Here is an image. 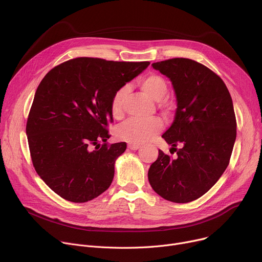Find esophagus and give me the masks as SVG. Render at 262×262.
<instances>
[{
	"mask_svg": "<svg viewBox=\"0 0 262 262\" xmlns=\"http://www.w3.org/2000/svg\"><path fill=\"white\" fill-rule=\"evenodd\" d=\"M127 147L130 149V150H137L141 147V144H135V143H130L127 145Z\"/></svg>",
	"mask_w": 262,
	"mask_h": 262,
	"instance_id": "1",
	"label": "esophagus"
}]
</instances>
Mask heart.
<instances>
[{
	"label": "heart",
	"mask_w": 262,
	"mask_h": 262,
	"mask_svg": "<svg viewBox=\"0 0 262 262\" xmlns=\"http://www.w3.org/2000/svg\"><path fill=\"white\" fill-rule=\"evenodd\" d=\"M140 88L155 100H162L168 93V83L158 73L147 74L139 81ZM128 93L127 86L118 88L111 99V112L114 117L120 118L123 115L124 101ZM166 106V105H165ZM163 121L154 117L150 119L132 118L116 127V136L119 140L129 143H143L152 138L163 129Z\"/></svg>",
	"instance_id": "obj_1"
}]
</instances>
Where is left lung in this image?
<instances>
[{
	"label": "left lung",
	"instance_id": "obj_1",
	"mask_svg": "<svg viewBox=\"0 0 262 262\" xmlns=\"http://www.w3.org/2000/svg\"><path fill=\"white\" fill-rule=\"evenodd\" d=\"M152 67L170 79L176 94L174 121L162 137L177 157L159 150L148 180L164 199L188 203L208 192L229 165L236 139L232 98L217 74L194 60L173 58Z\"/></svg>",
	"mask_w": 262,
	"mask_h": 262
}]
</instances>
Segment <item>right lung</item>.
<instances>
[{
  "mask_svg": "<svg viewBox=\"0 0 262 262\" xmlns=\"http://www.w3.org/2000/svg\"><path fill=\"white\" fill-rule=\"evenodd\" d=\"M149 64L81 57L54 67L40 82L26 133L37 174L63 199L83 203L108 189L126 149L124 142L106 143L111 99Z\"/></svg>",
  "mask_w": 262,
  "mask_h": 262,
  "instance_id": "1",
  "label": "right lung"
}]
</instances>
